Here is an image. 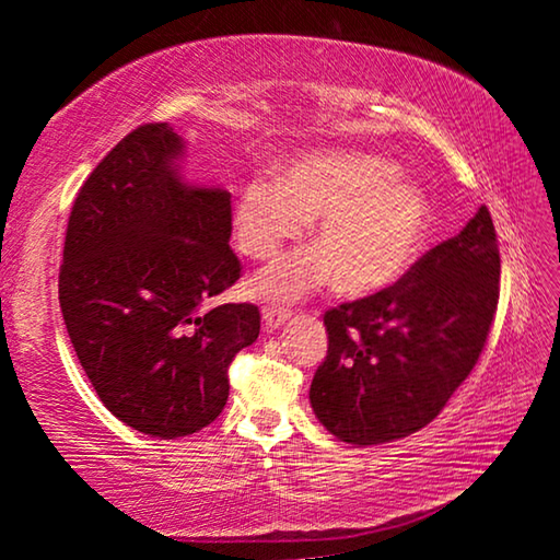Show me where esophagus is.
<instances>
[{
    "instance_id": "1",
    "label": "esophagus",
    "mask_w": 560,
    "mask_h": 560,
    "mask_svg": "<svg viewBox=\"0 0 560 560\" xmlns=\"http://www.w3.org/2000/svg\"><path fill=\"white\" fill-rule=\"evenodd\" d=\"M289 316H291V311H287V308H273V306H271V308H264V311H261L264 328H267V330L281 328V326L289 320Z\"/></svg>"
}]
</instances>
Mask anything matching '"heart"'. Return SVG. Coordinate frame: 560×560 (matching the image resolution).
<instances>
[{
    "label": "heart",
    "instance_id": "heart-1",
    "mask_svg": "<svg viewBox=\"0 0 560 560\" xmlns=\"http://www.w3.org/2000/svg\"><path fill=\"white\" fill-rule=\"evenodd\" d=\"M314 217L318 246L264 271L254 281L261 299L296 301L330 279L350 296L393 287L428 242L432 205L393 160L316 150L283 165L279 177L246 179L234 207L236 246L249 259H271Z\"/></svg>",
    "mask_w": 560,
    "mask_h": 560
}]
</instances>
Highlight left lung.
Wrapping results in <instances>:
<instances>
[{
    "instance_id": "1",
    "label": "left lung",
    "mask_w": 560,
    "mask_h": 560,
    "mask_svg": "<svg viewBox=\"0 0 560 560\" xmlns=\"http://www.w3.org/2000/svg\"><path fill=\"white\" fill-rule=\"evenodd\" d=\"M499 271L494 222L479 207L393 287L326 311L328 355L308 393L318 422L358 447L430 424L477 365Z\"/></svg>"
}]
</instances>
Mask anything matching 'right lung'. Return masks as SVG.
<instances>
[{"label":"right lung","instance_id":"right-lung-1","mask_svg":"<svg viewBox=\"0 0 560 560\" xmlns=\"http://www.w3.org/2000/svg\"><path fill=\"white\" fill-rule=\"evenodd\" d=\"M167 122L128 132L79 189L59 273L75 355L128 428L187 438L230 397L226 368L259 338V308L222 303L240 279L230 192L183 175Z\"/></svg>","mask_w":560,"mask_h":560}]
</instances>
